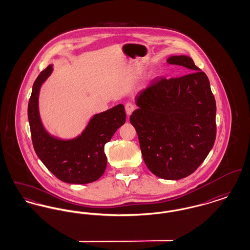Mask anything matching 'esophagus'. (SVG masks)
<instances>
[{
    "mask_svg": "<svg viewBox=\"0 0 250 250\" xmlns=\"http://www.w3.org/2000/svg\"><path fill=\"white\" fill-rule=\"evenodd\" d=\"M125 112H126V114L127 115H130L131 113L134 111V109H135V105L133 104V103H131V102H127L126 104H125Z\"/></svg>",
    "mask_w": 250,
    "mask_h": 250,
    "instance_id": "34e87169",
    "label": "esophagus"
}]
</instances>
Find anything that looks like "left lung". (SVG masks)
Masks as SVG:
<instances>
[{
	"label": "left lung",
	"instance_id": "left-lung-1",
	"mask_svg": "<svg viewBox=\"0 0 250 250\" xmlns=\"http://www.w3.org/2000/svg\"><path fill=\"white\" fill-rule=\"evenodd\" d=\"M167 62L191 72L155 79L139 93V108L129 120L151 172L179 180L193 173L213 148L216 105L206 74L190 57L172 56Z\"/></svg>",
	"mask_w": 250,
	"mask_h": 250
}]
</instances>
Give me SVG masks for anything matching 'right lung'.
<instances>
[{"label": "right lung", "instance_id": "obj_1", "mask_svg": "<svg viewBox=\"0 0 250 250\" xmlns=\"http://www.w3.org/2000/svg\"><path fill=\"white\" fill-rule=\"evenodd\" d=\"M52 65L39 74L28 104V119L36 155L57 178L68 184L83 185L100 178L107 167L105 144L125 123V107L120 104L96 114L83 133L72 141H60L45 131L38 113V94Z\"/></svg>", "mask_w": 250, "mask_h": 250}]
</instances>
